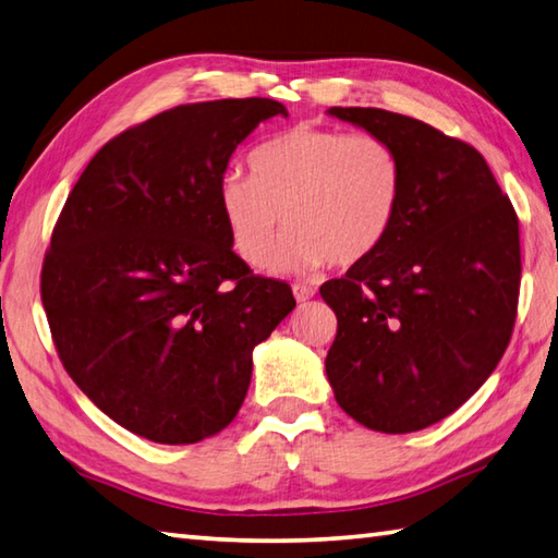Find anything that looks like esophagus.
<instances>
[{
    "label": "esophagus",
    "mask_w": 558,
    "mask_h": 558,
    "mask_svg": "<svg viewBox=\"0 0 558 558\" xmlns=\"http://www.w3.org/2000/svg\"><path fill=\"white\" fill-rule=\"evenodd\" d=\"M292 294L298 302H307L314 298L316 290L312 286H304V282H298V286H292Z\"/></svg>",
    "instance_id": "1"
}]
</instances>
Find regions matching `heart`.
Masks as SVG:
<instances>
[{
  "label": "heart",
  "instance_id": "obj_1",
  "mask_svg": "<svg viewBox=\"0 0 558 558\" xmlns=\"http://www.w3.org/2000/svg\"><path fill=\"white\" fill-rule=\"evenodd\" d=\"M251 177L227 171L217 205L234 254L266 268L281 215L291 234L270 265L276 272H310L363 264L387 242L397 222L403 167L377 135L298 125L251 151Z\"/></svg>",
  "mask_w": 558,
  "mask_h": 558
}]
</instances>
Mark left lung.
Segmentation results:
<instances>
[{
	"instance_id": "left-lung-1",
	"label": "left lung",
	"mask_w": 558,
	"mask_h": 558,
	"mask_svg": "<svg viewBox=\"0 0 558 558\" xmlns=\"http://www.w3.org/2000/svg\"><path fill=\"white\" fill-rule=\"evenodd\" d=\"M329 116L387 140L403 167L387 242L322 286L338 331L326 377L348 416L413 433L450 416L504 357L518 312V215L466 142L381 108Z\"/></svg>"
}]
</instances>
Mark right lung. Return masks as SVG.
Listing matches in <instances>:
<instances>
[{"mask_svg":"<svg viewBox=\"0 0 558 558\" xmlns=\"http://www.w3.org/2000/svg\"><path fill=\"white\" fill-rule=\"evenodd\" d=\"M272 98L179 106L96 151L54 225L40 298L70 377L108 418L161 445L217 435L242 409L254 348L290 286L232 251L217 183Z\"/></svg>","mask_w":558,"mask_h":558,"instance_id":"right-lung-1","label":"right lung"}]
</instances>
